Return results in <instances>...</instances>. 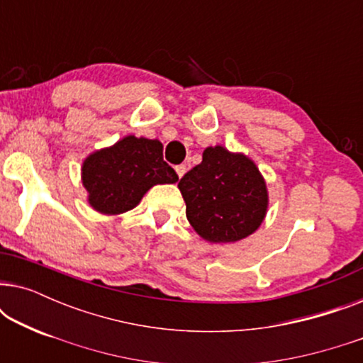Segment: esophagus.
<instances>
[{
	"label": "esophagus",
	"mask_w": 363,
	"mask_h": 363,
	"mask_svg": "<svg viewBox=\"0 0 363 363\" xmlns=\"http://www.w3.org/2000/svg\"><path fill=\"white\" fill-rule=\"evenodd\" d=\"M175 172H177L178 178H182L183 175H185V172H186V167H185V165H178V167H175Z\"/></svg>",
	"instance_id": "obj_1"
}]
</instances>
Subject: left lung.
Masks as SVG:
<instances>
[{
  "instance_id": "obj_1",
  "label": "left lung",
  "mask_w": 363,
  "mask_h": 363,
  "mask_svg": "<svg viewBox=\"0 0 363 363\" xmlns=\"http://www.w3.org/2000/svg\"><path fill=\"white\" fill-rule=\"evenodd\" d=\"M186 218L210 242H235L250 236L266 216L267 190L255 162L223 147H208L200 165L178 182Z\"/></svg>"
}]
</instances>
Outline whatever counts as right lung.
<instances>
[{
  "instance_id": "obj_1",
  "label": "right lung",
  "mask_w": 363,
  "mask_h": 363,
  "mask_svg": "<svg viewBox=\"0 0 363 363\" xmlns=\"http://www.w3.org/2000/svg\"><path fill=\"white\" fill-rule=\"evenodd\" d=\"M178 175L163 160V145L128 135L113 147L94 152L82 165L89 203L104 215H118L138 205L158 183H175Z\"/></svg>"
}]
</instances>
